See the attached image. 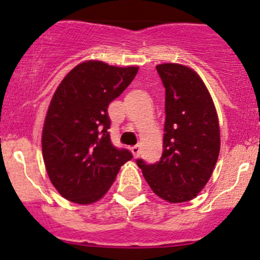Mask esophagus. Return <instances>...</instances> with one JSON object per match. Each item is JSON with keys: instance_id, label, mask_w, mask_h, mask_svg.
Listing matches in <instances>:
<instances>
[{"instance_id": "1", "label": "esophagus", "mask_w": 260, "mask_h": 260, "mask_svg": "<svg viewBox=\"0 0 260 260\" xmlns=\"http://www.w3.org/2000/svg\"><path fill=\"white\" fill-rule=\"evenodd\" d=\"M131 152L135 155V158H137L139 155V152H141V148H139V145H135V147L131 148Z\"/></svg>"}]
</instances>
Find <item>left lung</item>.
<instances>
[{
	"label": "left lung",
	"mask_w": 260,
	"mask_h": 260,
	"mask_svg": "<svg viewBox=\"0 0 260 260\" xmlns=\"http://www.w3.org/2000/svg\"><path fill=\"white\" fill-rule=\"evenodd\" d=\"M165 87V124L160 160L137 159L154 193L168 202H186L205 187L219 154L215 105L201 78L180 64L156 65Z\"/></svg>",
	"instance_id": "1"
}]
</instances>
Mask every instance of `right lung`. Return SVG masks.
<instances>
[{"mask_svg": "<svg viewBox=\"0 0 260 260\" xmlns=\"http://www.w3.org/2000/svg\"><path fill=\"white\" fill-rule=\"evenodd\" d=\"M138 73L88 60L62 79L51 99L42 135L45 169L62 198L80 205L99 201L119 168L133 158L110 138L108 105Z\"/></svg>", "mask_w": 260, "mask_h": 260, "instance_id": "right-lung-1", "label": "right lung"}]
</instances>
